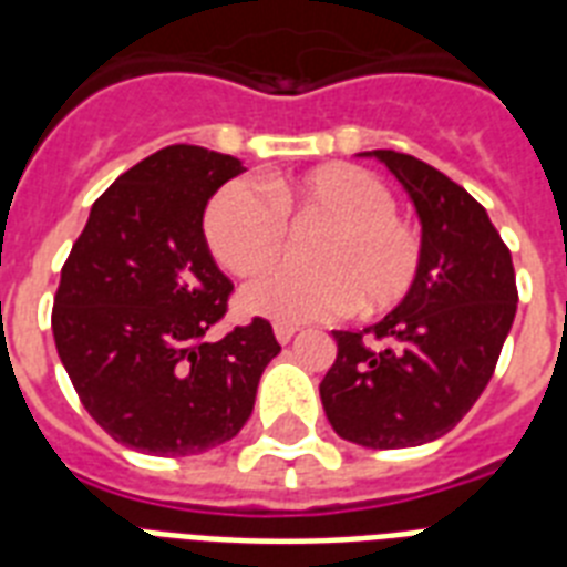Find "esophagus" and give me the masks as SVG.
Segmentation results:
<instances>
[{
  "mask_svg": "<svg viewBox=\"0 0 567 567\" xmlns=\"http://www.w3.org/2000/svg\"><path fill=\"white\" fill-rule=\"evenodd\" d=\"M274 336H276V341H279V344H288V341L297 336V327H288V323H276Z\"/></svg>",
  "mask_w": 567,
  "mask_h": 567,
  "instance_id": "obj_1",
  "label": "esophagus"
}]
</instances>
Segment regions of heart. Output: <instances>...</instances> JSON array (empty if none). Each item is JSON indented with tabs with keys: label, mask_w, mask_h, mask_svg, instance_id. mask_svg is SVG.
<instances>
[{
	"label": "heart",
	"mask_w": 567,
	"mask_h": 567,
	"mask_svg": "<svg viewBox=\"0 0 567 567\" xmlns=\"http://www.w3.org/2000/svg\"><path fill=\"white\" fill-rule=\"evenodd\" d=\"M229 182L208 199L203 231L229 274L256 276L285 249V220L323 223L309 261L249 282L240 306L279 323H309L347 309H391L421 270V231L394 212L385 182L355 164H327L297 179Z\"/></svg>",
	"instance_id": "1"
}]
</instances>
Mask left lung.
Returning a JSON list of instances; mask_svg holds the SVG:
<instances>
[{
	"instance_id": "1",
	"label": "left lung",
	"mask_w": 567,
	"mask_h": 567,
	"mask_svg": "<svg viewBox=\"0 0 567 567\" xmlns=\"http://www.w3.org/2000/svg\"><path fill=\"white\" fill-rule=\"evenodd\" d=\"M391 171L421 220L412 291L363 332H332L336 364L320 382L332 430L371 450L417 447L450 432L480 400L509 336L518 288L506 244L462 185L394 150L362 153Z\"/></svg>"
}]
</instances>
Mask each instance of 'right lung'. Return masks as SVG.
Returning a JSON list of instances; mask_svg holds the SVG:
<instances>
[{"label": "right lung", "instance_id": "1", "mask_svg": "<svg viewBox=\"0 0 567 567\" xmlns=\"http://www.w3.org/2000/svg\"><path fill=\"white\" fill-rule=\"evenodd\" d=\"M238 173V158L205 146L158 150L93 203L61 270L52 336L66 377L111 439L150 456L235 439L279 353L261 318L205 338L231 282L208 252L203 214Z\"/></svg>", "mask_w": 567, "mask_h": 567}]
</instances>
